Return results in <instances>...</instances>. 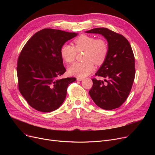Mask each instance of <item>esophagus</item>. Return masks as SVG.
<instances>
[{
	"instance_id": "1",
	"label": "esophagus",
	"mask_w": 155,
	"mask_h": 155,
	"mask_svg": "<svg viewBox=\"0 0 155 155\" xmlns=\"http://www.w3.org/2000/svg\"><path fill=\"white\" fill-rule=\"evenodd\" d=\"M77 80L78 81H82V80H84V78H81V77H77Z\"/></svg>"
}]
</instances>
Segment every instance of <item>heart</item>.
Returning a JSON list of instances; mask_svg holds the SVG:
<instances>
[{
    "mask_svg": "<svg viewBox=\"0 0 155 155\" xmlns=\"http://www.w3.org/2000/svg\"><path fill=\"white\" fill-rule=\"evenodd\" d=\"M74 46L63 44L60 48V55L68 63L75 59L77 52L85 51L83 62H75L69 67L68 71L71 75L85 77L95 69V64H102L107 58L109 47L104 39H96L92 36L82 35L73 40Z\"/></svg>",
    "mask_w": 155,
    "mask_h": 155,
    "instance_id": "b5f03b06",
    "label": "heart"
}]
</instances>
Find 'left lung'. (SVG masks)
Segmentation results:
<instances>
[{
  "label": "left lung",
  "mask_w": 155,
  "mask_h": 155,
  "mask_svg": "<svg viewBox=\"0 0 155 155\" xmlns=\"http://www.w3.org/2000/svg\"><path fill=\"white\" fill-rule=\"evenodd\" d=\"M86 32L102 35L109 47L106 59L95 74L104 77L105 82L93 78L89 94L103 109L118 108L127 99L134 80V56L131 45L123 35L107 28H97Z\"/></svg>",
  "instance_id": "8db88e82"
}]
</instances>
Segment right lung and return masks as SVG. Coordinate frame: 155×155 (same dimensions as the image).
I'll return each mask as SVG.
<instances>
[{"mask_svg": "<svg viewBox=\"0 0 155 155\" xmlns=\"http://www.w3.org/2000/svg\"><path fill=\"white\" fill-rule=\"evenodd\" d=\"M77 33L43 29L23 47L18 60L19 90L29 105L43 112L58 109L70 84L76 78H59L66 71L60 48Z\"/></svg>", "mask_w": 155, "mask_h": 155, "instance_id": "1", "label": "right lung"}]
</instances>
